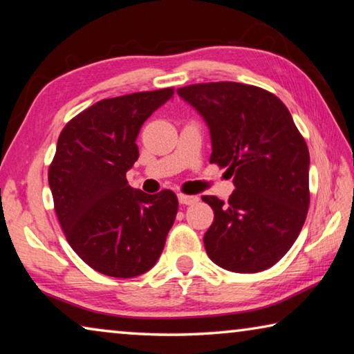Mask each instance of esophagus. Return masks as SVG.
Listing matches in <instances>:
<instances>
[{
  "label": "esophagus",
  "mask_w": 354,
  "mask_h": 354,
  "mask_svg": "<svg viewBox=\"0 0 354 354\" xmlns=\"http://www.w3.org/2000/svg\"><path fill=\"white\" fill-rule=\"evenodd\" d=\"M178 200H179V203H181V205H194V203H197V201H198V197H197V195H187V194L179 192Z\"/></svg>",
  "instance_id": "34e87169"
}]
</instances>
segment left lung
<instances>
[{"label": "left lung", "instance_id": "left-lung-1", "mask_svg": "<svg viewBox=\"0 0 354 354\" xmlns=\"http://www.w3.org/2000/svg\"><path fill=\"white\" fill-rule=\"evenodd\" d=\"M209 126V162L227 168L234 189L228 201L201 200L214 211L205 233L207 257L227 271L271 268L290 250L304 225L308 148L285 104L272 93L236 82L178 88Z\"/></svg>", "mask_w": 354, "mask_h": 354}]
</instances>
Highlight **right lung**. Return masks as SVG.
Masks as SVG:
<instances>
[{
	"label": "right lung",
	"instance_id": "1",
	"mask_svg": "<svg viewBox=\"0 0 354 354\" xmlns=\"http://www.w3.org/2000/svg\"><path fill=\"white\" fill-rule=\"evenodd\" d=\"M173 88L99 100L67 122L48 167L55 212L75 254L110 277L149 271L175 222L170 189L149 195L127 184L138 159L140 127Z\"/></svg>",
	"mask_w": 354,
	"mask_h": 354
}]
</instances>
